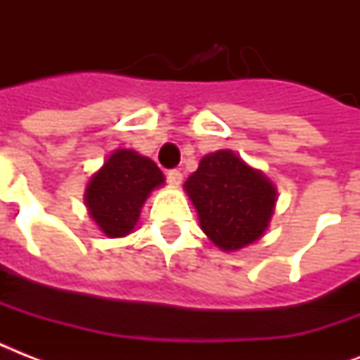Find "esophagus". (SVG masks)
I'll return each instance as SVG.
<instances>
[{"instance_id":"esophagus-1","label":"esophagus","mask_w":360,"mask_h":360,"mask_svg":"<svg viewBox=\"0 0 360 360\" xmlns=\"http://www.w3.org/2000/svg\"><path fill=\"white\" fill-rule=\"evenodd\" d=\"M168 181H169V185L179 186L181 183H183V174H181L179 169H169V172H168Z\"/></svg>"}]
</instances>
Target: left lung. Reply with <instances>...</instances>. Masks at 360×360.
Here are the masks:
<instances>
[{
	"instance_id": "left-lung-1",
	"label": "left lung",
	"mask_w": 360,
	"mask_h": 360,
	"mask_svg": "<svg viewBox=\"0 0 360 360\" xmlns=\"http://www.w3.org/2000/svg\"><path fill=\"white\" fill-rule=\"evenodd\" d=\"M203 233L220 250L233 252L265 233L276 203V188L259 169L230 149L209 153L185 181Z\"/></svg>"
}]
</instances>
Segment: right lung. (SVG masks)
Wrapping results in <instances>:
<instances>
[{
    "instance_id": "obj_1",
    "label": "right lung",
    "mask_w": 360,
    "mask_h": 360,
    "mask_svg": "<svg viewBox=\"0 0 360 360\" xmlns=\"http://www.w3.org/2000/svg\"><path fill=\"white\" fill-rule=\"evenodd\" d=\"M162 185V172L151 158L132 149H115L91 175L84 200L101 231L115 239L134 230L146 200Z\"/></svg>"
}]
</instances>
